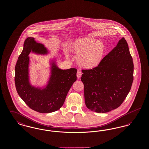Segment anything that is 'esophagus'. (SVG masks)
I'll use <instances>...</instances> for the list:
<instances>
[{
	"label": "esophagus",
	"mask_w": 149,
	"mask_h": 149,
	"mask_svg": "<svg viewBox=\"0 0 149 149\" xmlns=\"http://www.w3.org/2000/svg\"><path fill=\"white\" fill-rule=\"evenodd\" d=\"M81 74H82V73H81V71H80V70H78V71H77V78H80V77H81Z\"/></svg>",
	"instance_id": "34e87169"
}]
</instances>
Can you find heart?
<instances>
[{
  "label": "heart",
  "mask_w": 149,
  "mask_h": 149,
  "mask_svg": "<svg viewBox=\"0 0 149 149\" xmlns=\"http://www.w3.org/2000/svg\"><path fill=\"white\" fill-rule=\"evenodd\" d=\"M71 50L78 55V64L84 68L97 66L105 52V45L94 37H85L76 41Z\"/></svg>",
  "instance_id": "1"
}]
</instances>
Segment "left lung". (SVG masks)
<instances>
[{
  "mask_svg": "<svg viewBox=\"0 0 149 149\" xmlns=\"http://www.w3.org/2000/svg\"><path fill=\"white\" fill-rule=\"evenodd\" d=\"M85 105L91 111L106 113L120 106L134 80V63L124 37L98 66L82 70Z\"/></svg>",
  "mask_w": 149,
  "mask_h": 149,
  "instance_id": "obj_1",
  "label": "left lung"
}]
</instances>
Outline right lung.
<instances>
[{"label":"right lung","mask_w":149,"mask_h":149,"mask_svg":"<svg viewBox=\"0 0 149 149\" xmlns=\"http://www.w3.org/2000/svg\"><path fill=\"white\" fill-rule=\"evenodd\" d=\"M45 55L49 50L33 37L25 40L23 48L15 67V84L19 97L26 104L36 112L47 113L58 110L64 104L67 94L77 80V70L75 68L60 69L56 58L50 61V75L47 84L42 86L32 85L29 66L30 53Z\"/></svg>","instance_id":"add662e5"}]
</instances>
